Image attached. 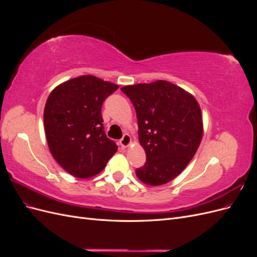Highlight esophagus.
<instances>
[{"label":"esophagus","mask_w":257,"mask_h":257,"mask_svg":"<svg viewBox=\"0 0 257 257\" xmlns=\"http://www.w3.org/2000/svg\"><path fill=\"white\" fill-rule=\"evenodd\" d=\"M131 143H132L131 136H130L128 134H124L123 137L121 138V141H120L121 147H122V148H126V147H128V146L131 145Z\"/></svg>","instance_id":"1"}]
</instances>
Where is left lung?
<instances>
[{"instance_id":"left-lung-1","label":"left lung","mask_w":257,"mask_h":257,"mask_svg":"<svg viewBox=\"0 0 257 257\" xmlns=\"http://www.w3.org/2000/svg\"><path fill=\"white\" fill-rule=\"evenodd\" d=\"M121 91L133 103L138 139L146 163L136 169L148 185L175 179L195 155L203 138V115L192 94L165 80L125 85Z\"/></svg>"}]
</instances>
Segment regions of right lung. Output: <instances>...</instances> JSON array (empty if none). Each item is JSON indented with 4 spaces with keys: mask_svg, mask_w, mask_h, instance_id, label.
<instances>
[{
    "mask_svg": "<svg viewBox=\"0 0 257 257\" xmlns=\"http://www.w3.org/2000/svg\"><path fill=\"white\" fill-rule=\"evenodd\" d=\"M118 88L85 75L50 93L44 109L46 138L53 159L68 174L81 179L95 176L118 150L105 134L100 112L104 100Z\"/></svg>",
    "mask_w": 257,
    "mask_h": 257,
    "instance_id": "right-lung-1",
    "label": "right lung"
}]
</instances>
